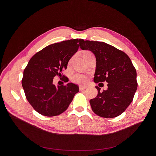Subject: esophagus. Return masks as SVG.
<instances>
[{"label":"esophagus","mask_w":156,"mask_h":156,"mask_svg":"<svg viewBox=\"0 0 156 156\" xmlns=\"http://www.w3.org/2000/svg\"><path fill=\"white\" fill-rule=\"evenodd\" d=\"M79 88H80V90H83L86 89V88H87V86H80Z\"/></svg>","instance_id":"obj_1"}]
</instances>
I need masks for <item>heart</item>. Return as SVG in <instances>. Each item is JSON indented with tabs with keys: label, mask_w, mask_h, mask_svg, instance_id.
<instances>
[{
	"label": "heart",
	"mask_w": 156,
	"mask_h": 156,
	"mask_svg": "<svg viewBox=\"0 0 156 156\" xmlns=\"http://www.w3.org/2000/svg\"><path fill=\"white\" fill-rule=\"evenodd\" d=\"M94 54L88 51H86L83 53V58L85 59V60H87L88 57L93 56ZM71 79L72 80L73 82L75 83H78V84H85L87 81H88V76L83 75V74L81 73H75L71 76Z\"/></svg>",
	"instance_id": "b5f03b06"
}]
</instances>
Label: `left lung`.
<instances>
[{
    "label": "left lung",
    "mask_w": 156,
    "mask_h": 156,
    "mask_svg": "<svg viewBox=\"0 0 156 156\" xmlns=\"http://www.w3.org/2000/svg\"><path fill=\"white\" fill-rule=\"evenodd\" d=\"M82 50L92 52L96 58L94 81L108 82V89L90 101L94 113L102 118H115L123 112L132 102L137 89L136 71L126 54L111 45L97 41L79 42Z\"/></svg>",
    "instance_id": "1"
}]
</instances>
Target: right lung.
<instances>
[{"label": "right lung", "instance_id": "right-lung-1", "mask_svg": "<svg viewBox=\"0 0 156 156\" xmlns=\"http://www.w3.org/2000/svg\"><path fill=\"white\" fill-rule=\"evenodd\" d=\"M81 40H65L45 47L31 57L24 69L22 86L26 98L33 108L42 115H59L68 109L79 92L75 84L55 86L53 79L56 75L61 77L62 71L66 69ZM64 80L68 81L66 77Z\"/></svg>", "mask_w": 156, "mask_h": 156}]
</instances>
